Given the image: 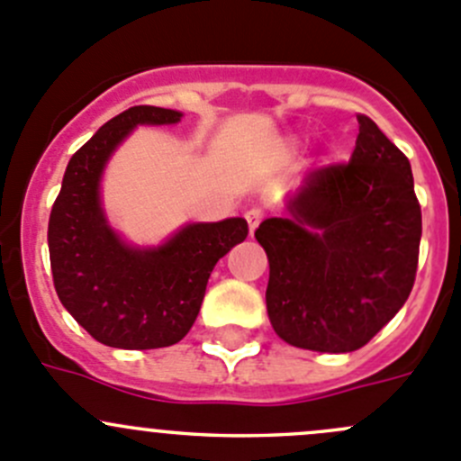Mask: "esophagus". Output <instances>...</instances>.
<instances>
[{"mask_svg":"<svg viewBox=\"0 0 461 461\" xmlns=\"http://www.w3.org/2000/svg\"><path fill=\"white\" fill-rule=\"evenodd\" d=\"M245 221H248V225H249V234H254V230L258 227V222L263 221V212L261 209H249V212H245Z\"/></svg>","mask_w":461,"mask_h":461,"instance_id":"1","label":"esophagus"}]
</instances>
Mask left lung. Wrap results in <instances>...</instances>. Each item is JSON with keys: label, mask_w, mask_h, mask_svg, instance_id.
<instances>
[{"label": "left lung", "mask_w": 461, "mask_h": 461, "mask_svg": "<svg viewBox=\"0 0 461 461\" xmlns=\"http://www.w3.org/2000/svg\"><path fill=\"white\" fill-rule=\"evenodd\" d=\"M349 162L329 164L254 231L270 263L272 329L299 349L347 354L369 342L410 297L421 207L408 158L358 114Z\"/></svg>", "instance_id": "obj_1"}]
</instances>
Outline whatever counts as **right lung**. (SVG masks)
Segmentation results:
<instances>
[{"instance_id": "add662e5", "label": "right lung", "mask_w": 461, "mask_h": 461, "mask_svg": "<svg viewBox=\"0 0 461 461\" xmlns=\"http://www.w3.org/2000/svg\"><path fill=\"white\" fill-rule=\"evenodd\" d=\"M182 112L135 105L71 155L49 216L53 285L76 321L107 347L159 349L180 342L198 317L218 258L248 236L243 218L191 222L159 248H132L107 225L103 168L137 126L177 123Z\"/></svg>"}]
</instances>
